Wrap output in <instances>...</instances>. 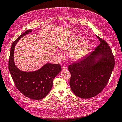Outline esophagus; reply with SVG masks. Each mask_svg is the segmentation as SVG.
Segmentation results:
<instances>
[{
    "instance_id": "34e87169",
    "label": "esophagus",
    "mask_w": 122,
    "mask_h": 122,
    "mask_svg": "<svg viewBox=\"0 0 122 122\" xmlns=\"http://www.w3.org/2000/svg\"><path fill=\"white\" fill-rule=\"evenodd\" d=\"M61 68H62V70H67V67H66V66H64V65L62 66Z\"/></svg>"
}]
</instances>
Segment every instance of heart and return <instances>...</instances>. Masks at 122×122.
<instances>
[{
  "instance_id": "heart-1",
  "label": "heart",
  "mask_w": 122,
  "mask_h": 122,
  "mask_svg": "<svg viewBox=\"0 0 122 122\" xmlns=\"http://www.w3.org/2000/svg\"><path fill=\"white\" fill-rule=\"evenodd\" d=\"M84 40L83 36L79 35L72 36L63 43L61 45V48L69 50H71L70 56L72 60L79 61L86 56L88 52L89 47L86 43H82ZM57 54L61 56V54L57 52Z\"/></svg>"
}]
</instances>
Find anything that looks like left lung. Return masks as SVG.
<instances>
[{
    "instance_id": "left-lung-1",
    "label": "left lung",
    "mask_w": 122,
    "mask_h": 122,
    "mask_svg": "<svg viewBox=\"0 0 122 122\" xmlns=\"http://www.w3.org/2000/svg\"><path fill=\"white\" fill-rule=\"evenodd\" d=\"M100 43L82 60L70 65V86L77 96L88 99L104 89L114 67L112 51L105 41L97 35Z\"/></svg>"
}]
</instances>
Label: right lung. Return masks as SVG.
I'll list each match as a JSON object with an SVG mask.
<instances>
[{
    "label": "right lung",
    "instance_id": "add662e5",
    "mask_svg": "<svg viewBox=\"0 0 122 122\" xmlns=\"http://www.w3.org/2000/svg\"><path fill=\"white\" fill-rule=\"evenodd\" d=\"M29 29L21 34L13 43L9 61V69L17 89L26 97L34 100L45 97L53 86L54 78L61 71L60 65L46 63L43 67L32 72L21 71L14 62L15 47L19 40L29 33Z\"/></svg>",
    "mask_w": 122,
    "mask_h": 122
}]
</instances>
